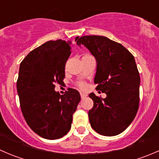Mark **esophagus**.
I'll return each instance as SVG.
<instances>
[{
	"instance_id": "1",
	"label": "esophagus",
	"mask_w": 159,
	"mask_h": 159,
	"mask_svg": "<svg viewBox=\"0 0 159 159\" xmlns=\"http://www.w3.org/2000/svg\"><path fill=\"white\" fill-rule=\"evenodd\" d=\"M81 94V98H82V99L85 98L87 97V94H84V93H81V94Z\"/></svg>"
}]
</instances>
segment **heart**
Returning <instances> with one entry per match:
<instances>
[{"label": "heart", "instance_id": "heart-1", "mask_svg": "<svg viewBox=\"0 0 159 159\" xmlns=\"http://www.w3.org/2000/svg\"><path fill=\"white\" fill-rule=\"evenodd\" d=\"M78 86L80 88V89H84V88L86 87V84H85V83L83 82V81H80V82L78 83Z\"/></svg>", "mask_w": 159, "mask_h": 159}]
</instances>
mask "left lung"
Masks as SVG:
<instances>
[{
	"mask_svg": "<svg viewBox=\"0 0 159 159\" xmlns=\"http://www.w3.org/2000/svg\"><path fill=\"white\" fill-rule=\"evenodd\" d=\"M77 44H84L96 58V90L107 95L102 98L89 94L94 102L89 111L91 128L102 135H117L129 127L139 109L140 76L134 56L104 36L81 37Z\"/></svg>",
	"mask_w": 159,
	"mask_h": 159,
	"instance_id": "obj_1",
	"label": "left lung"
}]
</instances>
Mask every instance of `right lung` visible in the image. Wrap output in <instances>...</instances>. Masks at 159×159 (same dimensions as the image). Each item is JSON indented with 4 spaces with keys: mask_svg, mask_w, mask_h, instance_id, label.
Masks as SVG:
<instances>
[{
    "mask_svg": "<svg viewBox=\"0 0 159 159\" xmlns=\"http://www.w3.org/2000/svg\"><path fill=\"white\" fill-rule=\"evenodd\" d=\"M71 44L61 39L47 41L30 51L19 68L17 90L24 118L36 134L50 140L69 131L81 100L75 89L61 95L54 91L56 84L64 83Z\"/></svg>",
    "mask_w": 159,
    "mask_h": 159,
    "instance_id": "right-lung-1",
    "label": "right lung"
}]
</instances>
